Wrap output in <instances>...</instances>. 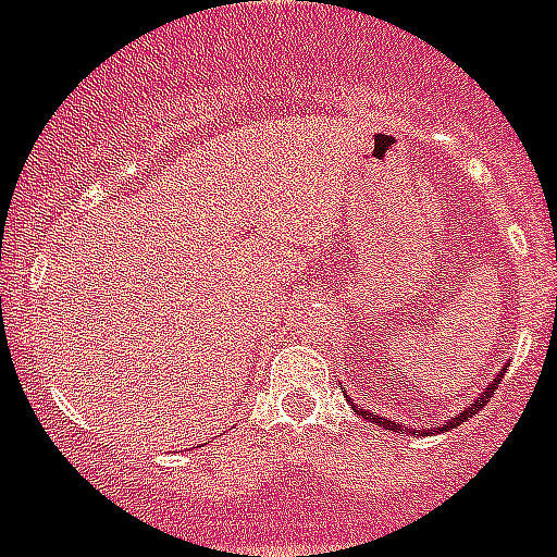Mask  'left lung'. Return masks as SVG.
<instances>
[{"mask_svg":"<svg viewBox=\"0 0 557 557\" xmlns=\"http://www.w3.org/2000/svg\"><path fill=\"white\" fill-rule=\"evenodd\" d=\"M505 371H508V362H505V368H502V371L496 373L494 382H488V385H485V391H482L480 396H476L469 407H462V410L457 412L455 418H449V421H446V424H437V426H410V430H407L405 424H398V421H391V418H385V416H373L371 410H359L357 405H351V407H354V410L359 412V416L366 418V421H371V424L382 426V430H393V432H398V435H407V432H410V435H437V432H449V430H455V426H460L462 421H469V418L474 416V412H480L482 407H485V401H491V396H494L496 385H499V382H502V376H505ZM346 398H348V396H346ZM348 401H351V398H348Z\"/></svg>","mask_w":557,"mask_h":557,"instance_id":"8db88e82","label":"left lung"}]
</instances>
